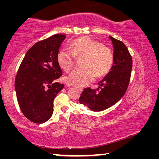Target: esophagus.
Segmentation results:
<instances>
[{"mask_svg": "<svg viewBox=\"0 0 159 159\" xmlns=\"http://www.w3.org/2000/svg\"><path fill=\"white\" fill-rule=\"evenodd\" d=\"M75 88H76V89L79 91V92H82V91H83V89H82V88H78V87H75Z\"/></svg>", "mask_w": 159, "mask_h": 159, "instance_id": "obj_1", "label": "esophagus"}]
</instances>
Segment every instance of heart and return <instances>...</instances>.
Returning <instances> with one entry per match:
<instances>
[{"mask_svg":"<svg viewBox=\"0 0 159 159\" xmlns=\"http://www.w3.org/2000/svg\"><path fill=\"white\" fill-rule=\"evenodd\" d=\"M83 58L82 68L74 70L66 77V82L76 87L89 84L97 76H105L111 71L114 63V55L109 46L88 37L76 39L69 50H60L57 55L58 64L64 71L73 68L76 59Z\"/></svg>","mask_w":159,"mask_h":159,"instance_id":"1","label":"heart"}]
</instances>
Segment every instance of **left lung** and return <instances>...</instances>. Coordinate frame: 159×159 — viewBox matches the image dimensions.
Instances as JSON below:
<instances>
[{"label":"left lung","mask_w":159,"mask_h":159,"mask_svg":"<svg viewBox=\"0 0 159 159\" xmlns=\"http://www.w3.org/2000/svg\"><path fill=\"white\" fill-rule=\"evenodd\" d=\"M114 50V63L104 79L99 83L97 90L85 88L79 101L94 111H100L109 108L125 95L130 82L132 56L122 41L109 36Z\"/></svg>","instance_id":"obj_1"}]
</instances>
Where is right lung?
<instances>
[{
	"label": "right lung",
	"instance_id": "right-lung-1",
	"mask_svg": "<svg viewBox=\"0 0 159 159\" xmlns=\"http://www.w3.org/2000/svg\"><path fill=\"white\" fill-rule=\"evenodd\" d=\"M66 36L55 34L34 44L24 57L15 80L17 102L25 116L43 123L52 116L53 101L63 89L55 83L62 75L57 55Z\"/></svg>",
	"mask_w": 159,
	"mask_h": 159
}]
</instances>
